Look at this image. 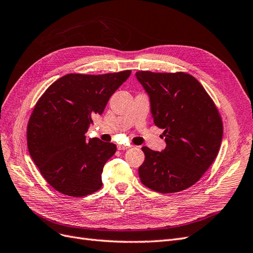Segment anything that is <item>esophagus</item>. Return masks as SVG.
<instances>
[{"mask_svg": "<svg viewBox=\"0 0 253 253\" xmlns=\"http://www.w3.org/2000/svg\"><path fill=\"white\" fill-rule=\"evenodd\" d=\"M131 147V144H118V150H126Z\"/></svg>", "mask_w": 253, "mask_h": 253, "instance_id": "obj_1", "label": "esophagus"}]
</instances>
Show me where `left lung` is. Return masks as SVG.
<instances>
[{
    "label": "left lung",
    "mask_w": 253,
    "mask_h": 253,
    "mask_svg": "<svg viewBox=\"0 0 253 253\" xmlns=\"http://www.w3.org/2000/svg\"><path fill=\"white\" fill-rule=\"evenodd\" d=\"M136 77L150 96L154 124L164 129L167 147L145 155L138 173L145 187L159 193L193 186L216 158L223 120L202 84L190 74L139 71Z\"/></svg>",
    "instance_id": "8db88e82"
}]
</instances>
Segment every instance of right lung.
<instances>
[{
	"label": "right lung",
	"instance_id": "right-lung-1",
	"mask_svg": "<svg viewBox=\"0 0 253 253\" xmlns=\"http://www.w3.org/2000/svg\"><path fill=\"white\" fill-rule=\"evenodd\" d=\"M131 71L103 75L67 74L36 103L27 125V147L44 179L67 196L81 197L102 187L105 163L116 145L85 139L93 122Z\"/></svg>",
	"mask_w": 253,
	"mask_h": 253
}]
</instances>
